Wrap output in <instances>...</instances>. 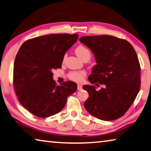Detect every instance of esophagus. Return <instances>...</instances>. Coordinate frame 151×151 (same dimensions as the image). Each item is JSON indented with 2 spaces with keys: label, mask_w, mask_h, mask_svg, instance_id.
<instances>
[{
  "label": "esophagus",
  "mask_w": 151,
  "mask_h": 151,
  "mask_svg": "<svg viewBox=\"0 0 151 151\" xmlns=\"http://www.w3.org/2000/svg\"><path fill=\"white\" fill-rule=\"evenodd\" d=\"M78 90H81V89H82V86H81V84H78Z\"/></svg>",
  "instance_id": "esophagus-1"
}]
</instances>
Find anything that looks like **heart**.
I'll use <instances>...</instances> for the list:
<instances>
[{"label":"heart","mask_w":151,"mask_h":151,"mask_svg":"<svg viewBox=\"0 0 151 151\" xmlns=\"http://www.w3.org/2000/svg\"><path fill=\"white\" fill-rule=\"evenodd\" d=\"M76 54H77L78 56L81 58V60L85 59L86 58H88L90 59L91 58V52L88 47H86L83 45H80L75 50ZM65 59V56L63 57V59ZM86 76V73L83 71H70L68 74V77L71 80L76 81V82H80V81L83 80L84 76Z\"/></svg>","instance_id":"heart-1"}]
</instances>
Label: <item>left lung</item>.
<instances>
[{
	"instance_id": "1",
	"label": "left lung",
	"mask_w": 151,
	"mask_h": 151,
	"mask_svg": "<svg viewBox=\"0 0 151 151\" xmlns=\"http://www.w3.org/2000/svg\"><path fill=\"white\" fill-rule=\"evenodd\" d=\"M80 41L94 54L97 65L85 85L89 93L84 103L88 111L103 121L115 120L125 115L141 88V66L133 46L125 40L109 35L83 36Z\"/></svg>"
}]
</instances>
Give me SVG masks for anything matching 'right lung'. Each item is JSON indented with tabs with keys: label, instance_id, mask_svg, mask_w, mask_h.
Returning a JSON list of instances; mask_svg holds the SVG:
<instances>
[{
	"label": "right lung",
	"instance_id": "obj_1",
	"mask_svg": "<svg viewBox=\"0 0 151 151\" xmlns=\"http://www.w3.org/2000/svg\"><path fill=\"white\" fill-rule=\"evenodd\" d=\"M78 34H52L28 40L16 55L13 84L18 101L29 112L45 118L61 111L77 84L56 85L54 70L61 68L65 53L78 40Z\"/></svg>",
	"mask_w": 151,
	"mask_h": 151
}]
</instances>
